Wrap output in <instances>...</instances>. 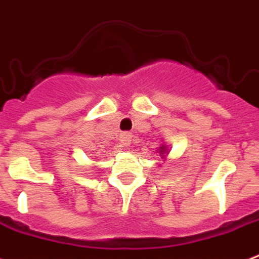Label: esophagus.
<instances>
[{"label": "esophagus", "instance_id": "1", "mask_svg": "<svg viewBox=\"0 0 259 259\" xmlns=\"http://www.w3.org/2000/svg\"><path fill=\"white\" fill-rule=\"evenodd\" d=\"M130 141H132V136L129 133H122L121 134V145L123 148H127L130 145Z\"/></svg>", "mask_w": 259, "mask_h": 259}]
</instances>
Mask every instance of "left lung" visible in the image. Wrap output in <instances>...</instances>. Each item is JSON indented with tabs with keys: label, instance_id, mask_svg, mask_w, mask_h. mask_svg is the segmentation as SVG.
<instances>
[{
	"label": "left lung",
	"instance_id": "8db88e82",
	"mask_svg": "<svg viewBox=\"0 0 259 259\" xmlns=\"http://www.w3.org/2000/svg\"><path fill=\"white\" fill-rule=\"evenodd\" d=\"M157 152H158V156L161 157V160H164V161H165L166 156H168L170 152V146H168L166 144H161V145H160V148L157 149ZM160 165H161V164H160Z\"/></svg>",
	"mask_w": 259,
	"mask_h": 259
}]
</instances>
